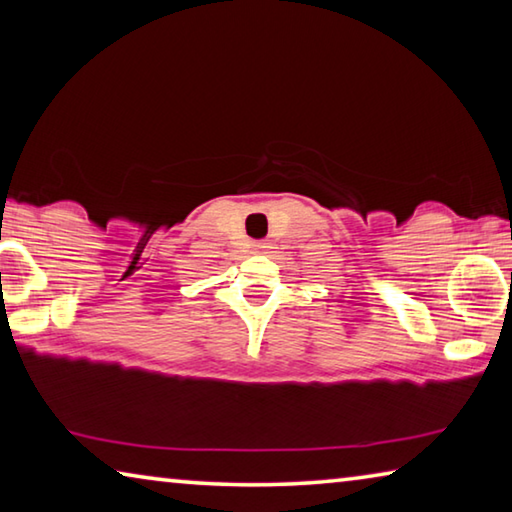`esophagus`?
<instances>
[{"mask_svg": "<svg viewBox=\"0 0 512 512\" xmlns=\"http://www.w3.org/2000/svg\"><path fill=\"white\" fill-rule=\"evenodd\" d=\"M255 248H257V250H262V248H266V246H264V244H257Z\"/></svg>", "mask_w": 512, "mask_h": 512, "instance_id": "1", "label": "esophagus"}]
</instances>
